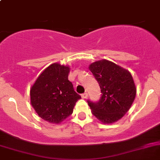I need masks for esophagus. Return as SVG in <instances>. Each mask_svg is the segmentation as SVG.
<instances>
[{
	"mask_svg": "<svg viewBox=\"0 0 160 160\" xmlns=\"http://www.w3.org/2000/svg\"><path fill=\"white\" fill-rule=\"evenodd\" d=\"M81 97H82V98H83V99H86V98H88V93H83V94L81 95Z\"/></svg>",
	"mask_w": 160,
	"mask_h": 160,
	"instance_id": "34e87169",
	"label": "esophagus"
}]
</instances>
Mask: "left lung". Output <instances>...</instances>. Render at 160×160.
<instances>
[{"instance_id":"left-lung-1","label":"left lung","mask_w":160,"mask_h":160,"mask_svg":"<svg viewBox=\"0 0 160 160\" xmlns=\"http://www.w3.org/2000/svg\"><path fill=\"white\" fill-rule=\"evenodd\" d=\"M101 88L98 102L88 101L91 112L103 124L120 120L130 109L136 95V87L131 72L111 61L102 59L89 66Z\"/></svg>"}]
</instances>
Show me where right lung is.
I'll list each match as a JSON object with an SVG mask.
<instances>
[{"label": "right lung", "instance_id": "right-lung-1", "mask_svg": "<svg viewBox=\"0 0 160 160\" xmlns=\"http://www.w3.org/2000/svg\"><path fill=\"white\" fill-rule=\"evenodd\" d=\"M70 67L55 62L41 72L30 89L31 104L41 118L59 124L70 115L81 97L68 80Z\"/></svg>", "mask_w": 160, "mask_h": 160}]
</instances>
